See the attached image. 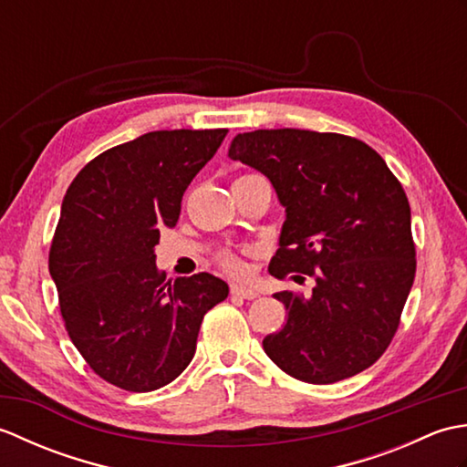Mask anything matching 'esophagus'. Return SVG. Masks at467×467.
I'll list each match as a JSON object with an SVG mask.
<instances>
[{
    "label": "esophagus",
    "instance_id": "34e87169",
    "mask_svg": "<svg viewBox=\"0 0 467 467\" xmlns=\"http://www.w3.org/2000/svg\"><path fill=\"white\" fill-rule=\"evenodd\" d=\"M231 295L239 296V299H256V296H259V291L246 285H231Z\"/></svg>",
    "mask_w": 467,
    "mask_h": 467
}]
</instances>
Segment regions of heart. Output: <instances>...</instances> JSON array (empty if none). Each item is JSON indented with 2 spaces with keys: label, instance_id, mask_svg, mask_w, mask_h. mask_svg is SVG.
I'll list each match as a JSON object with an SVG mask.
<instances>
[{
  "label": "heart",
  "instance_id": "b5f03b06",
  "mask_svg": "<svg viewBox=\"0 0 467 467\" xmlns=\"http://www.w3.org/2000/svg\"><path fill=\"white\" fill-rule=\"evenodd\" d=\"M218 261H221L223 269L226 273H231V275H243L244 273V263H243V259H241L239 254L226 251V253H221V256H218Z\"/></svg>",
  "mask_w": 467,
  "mask_h": 467
}]
</instances>
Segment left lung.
<instances>
[{"label":"left lung","mask_w":467,"mask_h":467,"mask_svg":"<svg viewBox=\"0 0 467 467\" xmlns=\"http://www.w3.org/2000/svg\"><path fill=\"white\" fill-rule=\"evenodd\" d=\"M228 158L263 172L285 206L276 279L313 276L311 295L275 293L286 309L263 349L295 379L327 385L389 347L415 279L408 196L383 158L351 136L296 128L236 134Z\"/></svg>","instance_id":"1"}]
</instances>
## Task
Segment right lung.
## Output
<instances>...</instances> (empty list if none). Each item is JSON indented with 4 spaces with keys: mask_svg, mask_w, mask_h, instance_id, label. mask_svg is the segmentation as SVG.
Returning <instances> with one entry per match:
<instances>
[{
    "mask_svg": "<svg viewBox=\"0 0 467 467\" xmlns=\"http://www.w3.org/2000/svg\"><path fill=\"white\" fill-rule=\"evenodd\" d=\"M228 130H156L96 156L69 184L49 275L69 339L96 375L146 393L174 381L196 351L204 315L228 296L214 275L166 279L161 228Z\"/></svg>",
    "mask_w": 467,
    "mask_h": 467,
    "instance_id": "right-lung-1",
    "label": "right lung"
}]
</instances>
